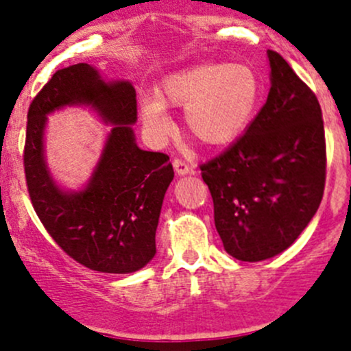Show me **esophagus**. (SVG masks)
<instances>
[{"label":"esophagus","mask_w":351,"mask_h":351,"mask_svg":"<svg viewBox=\"0 0 351 351\" xmlns=\"http://www.w3.org/2000/svg\"><path fill=\"white\" fill-rule=\"evenodd\" d=\"M173 168H175V171L178 173V175H190V173L195 171V169H193L189 162H185L183 159H180V158L173 159Z\"/></svg>","instance_id":"obj_1"}]
</instances>
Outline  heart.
Masks as SVG:
<instances>
[{
	"mask_svg": "<svg viewBox=\"0 0 351 351\" xmlns=\"http://www.w3.org/2000/svg\"><path fill=\"white\" fill-rule=\"evenodd\" d=\"M260 95L253 67L202 62L162 81L158 100L143 104V120L158 137L171 130L165 107H185L183 122L193 139L207 146L231 143L250 123Z\"/></svg>",
	"mask_w": 351,
	"mask_h": 351,
	"instance_id": "obj_1",
	"label": "heart"
}]
</instances>
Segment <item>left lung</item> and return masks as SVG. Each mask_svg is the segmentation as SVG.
Returning a JSON list of instances; mask_svg holds the SVG:
<instances>
[{
    "label": "left lung",
    "instance_id": "obj_1",
    "mask_svg": "<svg viewBox=\"0 0 351 351\" xmlns=\"http://www.w3.org/2000/svg\"><path fill=\"white\" fill-rule=\"evenodd\" d=\"M270 93L246 132L200 165L224 250L261 261L287 250L317 212L326 141L316 95L278 52L268 51Z\"/></svg>",
    "mask_w": 351,
    "mask_h": 351
}]
</instances>
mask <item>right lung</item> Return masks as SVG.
<instances>
[{"mask_svg":"<svg viewBox=\"0 0 351 351\" xmlns=\"http://www.w3.org/2000/svg\"><path fill=\"white\" fill-rule=\"evenodd\" d=\"M66 104H90L113 123L87 189L62 193L43 159L47 115ZM23 166L28 195L38 219L64 253L90 270L132 274L156 254V229L171 183L168 156L137 147L136 90L129 81L105 83L80 62L52 74L28 108Z\"/></svg>","mask_w":351,"mask_h":351,"instance_id":"right-lung-1","label":"right lung"}]
</instances>
